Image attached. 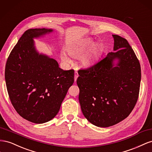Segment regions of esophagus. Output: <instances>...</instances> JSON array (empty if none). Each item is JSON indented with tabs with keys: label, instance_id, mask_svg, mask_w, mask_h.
I'll list each match as a JSON object with an SVG mask.
<instances>
[{
	"label": "esophagus",
	"instance_id": "1",
	"mask_svg": "<svg viewBox=\"0 0 152 152\" xmlns=\"http://www.w3.org/2000/svg\"><path fill=\"white\" fill-rule=\"evenodd\" d=\"M77 77H78V73H77V71H75V81H76Z\"/></svg>",
	"mask_w": 152,
	"mask_h": 152
}]
</instances>
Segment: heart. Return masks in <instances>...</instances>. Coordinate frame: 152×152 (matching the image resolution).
<instances>
[{
    "mask_svg": "<svg viewBox=\"0 0 152 152\" xmlns=\"http://www.w3.org/2000/svg\"><path fill=\"white\" fill-rule=\"evenodd\" d=\"M94 44V42L92 40H87L84 42L76 43L68 48L67 52L69 55L71 57L79 58L82 57L90 48ZM99 53V47L97 45H95L87 53H86L83 57L81 58V63L85 67H88L91 66L97 60ZM61 59L62 61L67 64L71 63V60L69 58L68 56L65 53L61 54Z\"/></svg>",
    "mask_w": 152,
    "mask_h": 152,
    "instance_id": "obj_1",
    "label": "heart"
}]
</instances>
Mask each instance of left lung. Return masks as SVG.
Instances as JSON below:
<instances>
[{
	"mask_svg": "<svg viewBox=\"0 0 152 152\" xmlns=\"http://www.w3.org/2000/svg\"><path fill=\"white\" fill-rule=\"evenodd\" d=\"M113 37L114 51L92 66L79 70L76 81L82 113L99 127H110L126 118L140 92V62L125 39L118 35Z\"/></svg>",
	"mask_w": 152,
	"mask_h": 152,
	"instance_id": "8db88e82",
	"label": "left lung"
}]
</instances>
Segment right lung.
<instances>
[{"mask_svg": "<svg viewBox=\"0 0 152 152\" xmlns=\"http://www.w3.org/2000/svg\"><path fill=\"white\" fill-rule=\"evenodd\" d=\"M53 29L31 28L23 33L12 50L5 69L9 97L17 113L35 124H43L57 115L75 78L73 69L64 71L58 62L35 47L34 38Z\"/></svg>", "mask_w": 152, "mask_h": 152, "instance_id": "1", "label": "right lung"}]
</instances>
